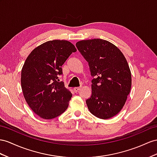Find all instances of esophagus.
<instances>
[{"label": "esophagus", "mask_w": 157, "mask_h": 157, "mask_svg": "<svg viewBox=\"0 0 157 157\" xmlns=\"http://www.w3.org/2000/svg\"><path fill=\"white\" fill-rule=\"evenodd\" d=\"M79 90H80V87H79L74 88V91L75 92V93H77V92H78L79 91Z\"/></svg>", "instance_id": "34e87169"}]
</instances>
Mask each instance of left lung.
Instances as JSON below:
<instances>
[{
	"mask_svg": "<svg viewBox=\"0 0 157 157\" xmlns=\"http://www.w3.org/2000/svg\"><path fill=\"white\" fill-rule=\"evenodd\" d=\"M76 47L88 62L91 95L86 100L91 113L99 119H109L122 109L131 87V74L122 52L102 39L82 40Z\"/></svg>",
	"mask_w": 157,
	"mask_h": 157,
	"instance_id": "1",
	"label": "left lung"
}]
</instances>
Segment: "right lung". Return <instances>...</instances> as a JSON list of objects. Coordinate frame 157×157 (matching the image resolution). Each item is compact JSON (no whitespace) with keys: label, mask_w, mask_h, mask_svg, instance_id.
<instances>
[{"label":"right lung","mask_w":157,"mask_h":157,"mask_svg":"<svg viewBox=\"0 0 157 157\" xmlns=\"http://www.w3.org/2000/svg\"><path fill=\"white\" fill-rule=\"evenodd\" d=\"M77 51L66 40H51L36 48L21 71V86L28 105L39 117L51 119L63 113L72 94L59 81L62 66Z\"/></svg>","instance_id":"add662e5"}]
</instances>
